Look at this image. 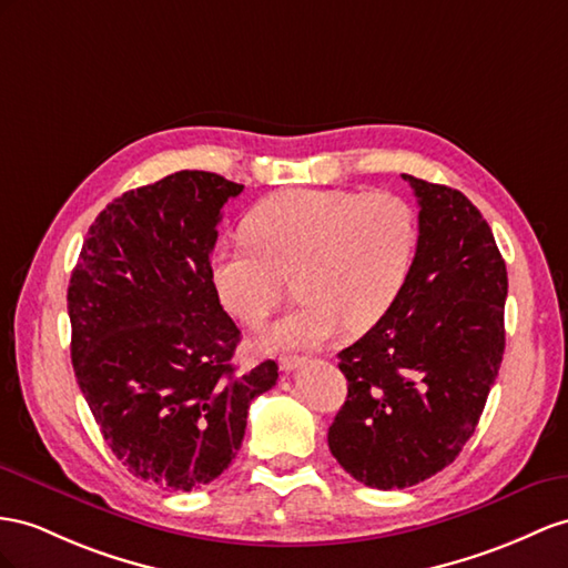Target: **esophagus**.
<instances>
[{
  "label": "esophagus",
  "instance_id": "34e87169",
  "mask_svg": "<svg viewBox=\"0 0 568 568\" xmlns=\"http://www.w3.org/2000/svg\"><path fill=\"white\" fill-rule=\"evenodd\" d=\"M300 365H304V357H297V355H283L281 357V369L283 372H293Z\"/></svg>",
  "mask_w": 568,
  "mask_h": 568
}]
</instances>
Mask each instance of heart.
<instances>
[{
  "instance_id": "heart-1",
  "label": "heart",
  "mask_w": 568,
  "mask_h": 568,
  "mask_svg": "<svg viewBox=\"0 0 568 568\" xmlns=\"http://www.w3.org/2000/svg\"><path fill=\"white\" fill-rule=\"evenodd\" d=\"M246 237L221 242L211 278L223 307L258 328L295 275L302 300L275 324L266 345L310 347L374 328L394 310L415 261L419 225L408 201L390 192L285 189L258 201Z\"/></svg>"
}]
</instances>
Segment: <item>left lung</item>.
I'll return each instance as SVG.
<instances>
[{"instance_id": "left-lung-1", "label": "left lung", "mask_w": 568, "mask_h": 568, "mask_svg": "<svg viewBox=\"0 0 568 568\" xmlns=\"http://www.w3.org/2000/svg\"><path fill=\"white\" fill-rule=\"evenodd\" d=\"M410 182L419 242L398 302L338 353L347 398L328 427L345 473L403 489L444 470L470 439L504 357L506 264L458 189Z\"/></svg>"}]
</instances>
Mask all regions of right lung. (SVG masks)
Returning <instances> with one entry per match:
<instances>
[{"mask_svg": "<svg viewBox=\"0 0 568 568\" xmlns=\"http://www.w3.org/2000/svg\"><path fill=\"white\" fill-rule=\"evenodd\" d=\"M242 184L182 170L108 203L71 273V365L103 439L132 475L170 491L213 483L235 458L278 365H230L240 328L211 278L227 199Z\"/></svg>", "mask_w": 568, "mask_h": 568, "instance_id": "1", "label": "right lung"}]
</instances>
